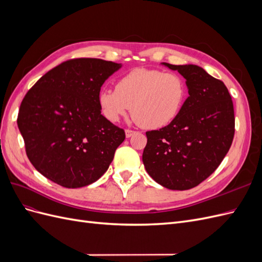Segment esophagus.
<instances>
[{
  "instance_id": "34e87169",
  "label": "esophagus",
  "mask_w": 262,
  "mask_h": 262,
  "mask_svg": "<svg viewBox=\"0 0 262 262\" xmlns=\"http://www.w3.org/2000/svg\"><path fill=\"white\" fill-rule=\"evenodd\" d=\"M133 134H136V131H132V130H125V137L126 138H131Z\"/></svg>"
}]
</instances>
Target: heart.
<instances>
[{
  "label": "heart",
  "mask_w": 262,
  "mask_h": 262,
  "mask_svg": "<svg viewBox=\"0 0 262 262\" xmlns=\"http://www.w3.org/2000/svg\"><path fill=\"white\" fill-rule=\"evenodd\" d=\"M116 91L102 90L98 95L101 114L117 122L130 109L145 129H160L172 122L184 106L187 86L179 74L161 70L136 69L120 77Z\"/></svg>",
  "instance_id": "b5f03b06"
}]
</instances>
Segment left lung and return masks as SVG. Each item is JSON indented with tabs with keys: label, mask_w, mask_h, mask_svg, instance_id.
Returning <instances> with one entry per match:
<instances>
[{
	"label": "left lung",
	"mask_w": 262,
	"mask_h": 262,
	"mask_svg": "<svg viewBox=\"0 0 262 262\" xmlns=\"http://www.w3.org/2000/svg\"><path fill=\"white\" fill-rule=\"evenodd\" d=\"M162 64L184 76L189 96L175 120L146 132L142 160L157 184L188 190L207 179L227 154L235 132L234 106L224 83L201 67Z\"/></svg>",
	"instance_id": "8db88e82"
}]
</instances>
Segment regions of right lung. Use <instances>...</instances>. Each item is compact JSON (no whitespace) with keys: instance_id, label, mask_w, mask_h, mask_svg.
<instances>
[{"instance_id":"1","label":"right lung","mask_w":262,"mask_h":262,"mask_svg":"<svg viewBox=\"0 0 262 262\" xmlns=\"http://www.w3.org/2000/svg\"><path fill=\"white\" fill-rule=\"evenodd\" d=\"M121 63L73 59L39 80L24 97L17 125L26 154L42 176L66 188L98 180L125 139L101 115L100 87Z\"/></svg>"}]
</instances>
